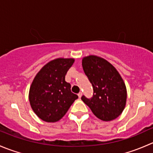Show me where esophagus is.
Wrapping results in <instances>:
<instances>
[{
	"instance_id": "1",
	"label": "esophagus",
	"mask_w": 153,
	"mask_h": 153,
	"mask_svg": "<svg viewBox=\"0 0 153 153\" xmlns=\"http://www.w3.org/2000/svg\"><path fill=\"white\" fill-rule=\"evenodd\" d=\"M78 97H79V98H81V96H82V92H80L78 94Z\"/></svg>"
}]
</instances>
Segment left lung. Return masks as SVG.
<instances>
[{
    "label": "left lung",
    "mask_w": 153,
    "mask_h": 153,
    "mask_svg": "<svg viewBox=\"0 0 153 153\" xmlns=\"http://www.w3.org/2000/svg\"><path fill=\"white\" fill-rule=\"evenodd\" d=\"M82 67L92 84L93 95L91 98L83 95L81 100L102 121L118 118L126 101V88L120 74L106 60L95 55L84 57Z\"/></svg>",
    "instance_id": "obj_1"
}]
</instances>
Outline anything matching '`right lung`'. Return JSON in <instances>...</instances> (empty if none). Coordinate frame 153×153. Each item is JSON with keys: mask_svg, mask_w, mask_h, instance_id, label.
<instances>
[{"mask_svg": "<svg viewBox=\"0 0 153 153\" xmlns=\"http://www.w3.org/2000/svg\"><path fill=\"white\" fill-rule=\"evenodd\" d=\"M73 58H56L49 61L38 72L29 89L31 107L41 120L56 122L64 116L78 98L71 92L65 75L72 67Z\"/></svg>", "mask_w": 153, "mask_h": 153, "instance_id": "1", "label": "right lung"}]
</instances>
